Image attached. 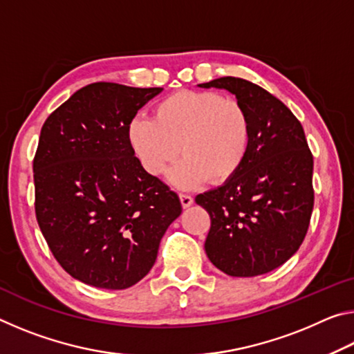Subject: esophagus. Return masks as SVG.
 I'll use <instances>...</instances> for the list:
<instances>
[{
    "label": "esophagus",
    "instance_id": "1",
    "mask_svg": "<svg viewBox=\"0 0 354 354\" xmlns=\"http://www.w3.org/2000/svg\"><path fill=\"white\" fill-rule=\"evenodd\" d=\"M179 200H181L183 207H189L192 206V203H194V196L187 194H179Z\"/></svg>",
    "mask_w": 354,
    "mask_h": 354
}]
</instances>
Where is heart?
<instances>
[{
	"mask_svg": "<svg viewBox=\"0 0 354 354\" xmlns=\"http://www.w3.org/2000/svg\"><path fill=\"white\" fill-rule=\"evenodd\" d=\"M128 136L143 170L153 176L165 173L181 147L184 159L171 170L170 181L192 189L237 175L250 151L251 117L234 97L178 91L156 104L154 118L136 117Z\"/></svg>",
	"mask_w": 354,
	"mask_h": 354,
	"instance_id": "heart-1",
	"label": "heart"
}]
</instances>
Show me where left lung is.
Masks as SVG:
<instances>
[{
    "label": "left lung",
    "mask_w": 354,
    "mask_h": 354,
    "mask_svg": "<svg viewBox=\"0 0 354 354\" xmlns=\"http://www.w3.org/2000/svg\"><path fill=\"white\" fill-rule=\"evenodd\" d=\"M200 87L226 88L247 107L251 143L234 178L195 196L211 217L205 248L230 277H257L295 254L314 207V156L299 120L283 101L242 77Z\"/></svg>",
    "instance_id": "left-lung-1"
}]
</instances>
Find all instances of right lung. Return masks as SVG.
<instances>
[{
  "mask_svg": "<svg viewBox=\"0 0 354 354\" xmlns=\"http://www.w3.org/2000/svg\"><path fill=\"white\" fill-rule=\"evenodd\" d=\"M160 91L88 84L41 127L35 217L56 261L88 286L122 290L139 283L181 214L178 195L143 170L128 136L137 111Z\"/></svg>",
  "mask_w": 354,
  "mask_h": 354,
  "instance_id": "right-lung-1",
  "label": "right lung"
}]
</instances>
